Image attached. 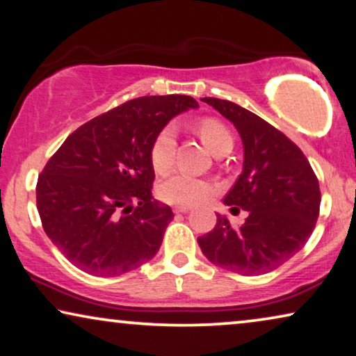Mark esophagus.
Here are the masks:
<instances>
[{
  "label": "esophagus",
  "instance_id": "34e87169",
  "mask_svg": "<svg viewBox=\"0 0 356 356\" xmlns=\"http://www.w3.org/2000/svg\"><path fill=\"white\" fill-rule=\"evenodd\" d=\"M190 209V207H174V213H188Z\"/></svg>",
  "mask_w": 356,
  "mask_h": 356
}]
</instances>
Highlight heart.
<instances>
[{
    "instance_id": "heart-1",
    "label": "heart",
    "mask_w": 356,
    "mask_h": 356,
    "mask_svg": "<svg viewBox=\"0 0 356 356\" xmlns=\"http://www.w3.org/2000/svg\"><path fill=\"white\" fill-rule=\"evenodd\" d=\"M197 134L203 143L211 149L214 154L229 153L234 147V138L226 124L216 118H202L195 124ZM176 138L177 130L172 124H166L156 137L153 138L149 147V161L158 174L168 172L174 164L176 154ZM159 197L163 202L176 207H193L207 200L213 193V185L208 180L190 176L185 172H174L166 180H163L158 188Z\"/></svg>"
}]
</instances>
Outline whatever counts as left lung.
I'll use <instances>...</instances> for the list:
<instances>
[{
  "instance_id": "obj_1",
  "label": "left lung",
  "mask_w": 356,
  "mask_h": 356,
  "mask_svg": "<svg viewBox=\"0 0 356 356\" xmlns=\"http://www.w3.org/2000/svg\"><path fill=\"white\" fill-rule=\"evenodd\" d=\"M237 127L243 142V171L224 197L235 227L218 214L211 232L198 237L204 257L242 276H259L289 261L308 242L319 216L321 192L302 149L271 124L227 99L203 98Z\"/></svg>"
}]
</instances>
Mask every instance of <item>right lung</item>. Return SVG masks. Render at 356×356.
Here are the masks:
<instances>
[{"mask_svg": "<svg viewBox=\"0 0 356 356\" xmlns=\"http://www.w3.org/2000/svg\"><path fill=\"white\" fill-rule=\"evenodd\" d=\"M197 106L187 95L130 99L85 122L48 159L37 182L42 226L83 273L121 276L152 259L172 221L153 198V138L176 114Z\"/></svg>", "mask_w": 356, "mask_h": 356, "instance_id": "add662e5", "label": "right lung"}]
</instances>
